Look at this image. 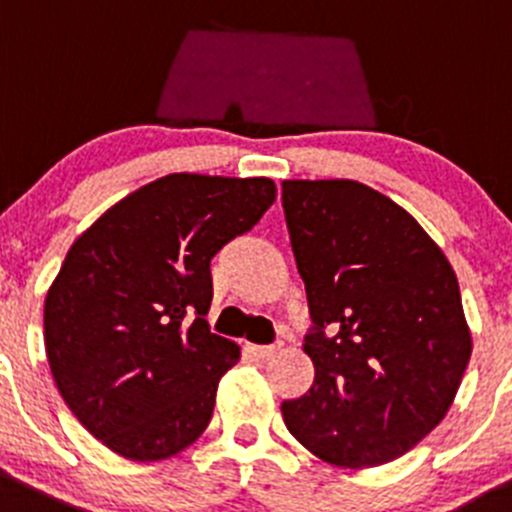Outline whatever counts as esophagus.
Masks as SVG:
<instances>
[{
    "label": "esophagus",
    "mask_w": 512,
    "mask_h": 512,
    "mask_svg": "<svg viewBox=\"0 0 512 512\" xmlns=\"http://www.w3.org/2000/svg\"><path fill=\"white\" fill-rule=\"evenodd\" d=\"M283 351V343H270V346H252V353L257 358H272L275 353Z\"/></svg>",
    "instance_id": "esophagus-1"
}]
</instances>
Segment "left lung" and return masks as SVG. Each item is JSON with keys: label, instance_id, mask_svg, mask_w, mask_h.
Wrapping results in <instances>:
<instances>
[{"label": "left lung", "instance_id": "left-lung-1", "mask_svg": "<svg viewBox=\"0 0 512 512\" xmlns=\"http://www.w3.org/2000/svg\"><path fill=\"white\" fill-rule=\"evenodd\" d=\"M283 209L315 366L308 394L283 401L285 427L328 465L396 460L442 422L470 361L455 270L407 209L358 181H283Z\"/></svg>", "mask_w": 512, "mask_h": 512}]
</instances>
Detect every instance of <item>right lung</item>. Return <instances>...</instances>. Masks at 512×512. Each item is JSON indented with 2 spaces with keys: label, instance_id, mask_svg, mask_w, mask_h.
<instances>
[{
  "label": "right lung",
  "instance_id": "obj_1",
  "mask_svg": "<svg viewBox=\"0 0 512 512\" xmlns=\"http://www.w3.org/2000/svg\"><path fill=\"white\" fill-rule=\"evenodd\" d=\"M265 176L169 174L90 224L45 298L57 391L116 455L156 462L207 429L240 346L209 331L212 257L275 202Z\"/></svg>",
  "mask_w": 512,
  "mask_h": 512
}]
</instances>
